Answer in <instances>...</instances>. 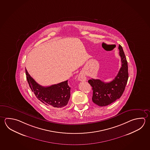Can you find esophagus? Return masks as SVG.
Instances as JSON below:
<instances>
[{
	"instance_id": "1",
	"label": "esophagus",
	"mask_w": 150,
	"mask_h": 150,
	"mask_svg": "<svg viewBox=\"0 0 150 150\" xmlns=\"http://www.w3.org/2000/svg\"><path fill=\"white\" fill-rule=\"evenodd\" d=\"M78 80L80 81H85L87 80V78H86V76H85V74H83V72H81L78 75Z\"/></svg>"
}]
</instances>
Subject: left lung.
Here are the masks:
<instances>
[{
    "instance_id": "obj_1",
    "label": "left lung",
    "mask_w": 150,
    "mask_h": 150,
    "mask_svg": "<svg viewBox=\"0 0 150 150\" xmlns=\"http://www.w3.org/2000/svg\"><path fill=\"white\" fill-rule=\"evenodd\" d=\"M122 67L115 79L109 82L99 79H90L88 82L93 87V101L99 106H106L120 98L125 90L128 78V65L122 46L118 47Z\"/></svg>"
}]
</instances>
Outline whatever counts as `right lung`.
<instances>
[{"label": "right lung", "mask_w": 150, "mask_h": 150, "mask_svg": "<svg viewBox=\"0 0 150 150\" xmlns=\"http://www.w3.org/2000/svg\"><path fill=\"white\" fill-rule=\"evenodd\" d=\"M26 79L31 90L42 103L53 108H62L68 103L71 88L68 80L48 87L38 84L25 69Z\"/></svg>", "instance_id": "1"}]
</instances>
